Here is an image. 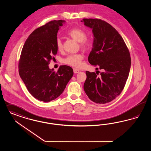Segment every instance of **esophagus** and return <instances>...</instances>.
I'll list each match as a JSON object with an SVG mask.
<instances>
[{
	"instance_id": "esophagus-1",
	"label": "esophagus",
	"mask_w": 151,
	"mask_h": 151,
	"mask_svg": "<svg viewBox=\"0 0 151 151\" xmlns=\"http://www.w3.org/2000/svg\"><path fill=\"white\" fill-rule=\"evenodd\" d=\"M73 73H79V70L77 69V68H74L73 69Z\"/></svg>"
}]
</instances>
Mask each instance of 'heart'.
<instances>
[{
  "instance_id": "obj_1",
  "label": "heart",
  "mask_w": 151,
  "mask_h": 151,
  "mask_svg": "<svg viewBox=\"0 0 151 151\" xmlns=\"http://www.w3.org/2000/svg\"><path fill=\"white\" fill-rule=\"evenodd\" d=\"M67 35L73 39L80 42V46L85 49L89 48L91 45V40L86 37V32L82 29L78 28H73L68 31ZM56 47L58 50H61L63 48L62 42L60 38L56 40ZM83 59V55L81 54L69 55L64 59V63L71 66L79 67L81 65V61Z\"/></svg>"
}]
</instances>
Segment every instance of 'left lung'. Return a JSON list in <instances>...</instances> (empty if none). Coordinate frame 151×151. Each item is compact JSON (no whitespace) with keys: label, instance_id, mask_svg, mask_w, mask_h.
<instances>
[{"label":"left lung","instance_id":"1","mask_svg":"<svg viewBox=\"0 0 151 151\" xmlns=\"http://www.w3.org/2000/svg\"><path fill=\"white\" fill-rule=\"evenodd\" d=\"M81 22L93 34L89 62L103 71L99 76L97 73L86 71L85 92L94 102H110L120 94L126 84L131 66L129 51L117 31L107 22L93 18H84Z\"/></svg>","mask_w":151,"mask_h":151}]
</instances>
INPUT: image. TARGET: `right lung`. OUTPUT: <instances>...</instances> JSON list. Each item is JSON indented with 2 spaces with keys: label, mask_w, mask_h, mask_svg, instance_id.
<instances>
[{
  "label": "right lung",
  "mask_w": 151,
  "mask_h": 151,
  "mask_svg": "<svg viewBox=\"0 0 151 151\" xmlns=\"http://www.w3.org/2000/svg\"><path fill=\"white\" fill-rule=\"evenodd\" d=\"M65 22L54 20L36 29L26 39L21 52L19 76L31 94L44 102L59 97L73 75L71 67L60 66L55 73L48 66L57 53L58 31Z\"/></svg>",
  "instance_id": "obj_1"
}]
</instances>
